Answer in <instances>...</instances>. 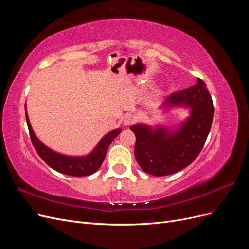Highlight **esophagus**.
<instances>
[{"label": "esophagus", "mask_w": 249, "mask_h": 249, "mask_svg": "<svg viewBox=\"0 0 249 249\" xmlns=\"http://www.w3.org/2000/svg\"><path fill=\"white\" fill-rule=\"evenodd\" d=\"M134 122H135V117H134L133 115H131V114L126 115V116L124 117V124H125V125H130V124H132Z\"/></svg>", "instance_id": "1"}]
</instances>
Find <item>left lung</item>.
<instances>
[{
	"label": "left lung",
	"mask_w": 249,
	"mask_h": 249,
	"mask_svg": "<svg viewBox=\"0 0 249 249\" xmlns=\"http://www.w3.org/2000/svg\"><path fill=\"white\" fill-rule=\"evenodd\" d=\"M160 108L163 111L184 108L189 111V116L171 127L146 124L130 127L136 136L134 154L139 166L156 177L172 175L196 159L214 117L212 97L200 79L197 84L167 96Z\"/></svg>",
	"instance_id": "obj_1"
}]
</instances>
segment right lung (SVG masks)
Returning a JSON list of instances; mask_svg holds the SVG:
<instances>
[{
	"label": "right lung",
	"mask_w": 249,
	"mask_h": 249,
	"mask_svg": "<svg viewBox=\"0 0 249 249\" xmlns=\"http://www.w3.org/2000/svg\"><path fill=\"white\" fill-rule=\"evenodd\" d=\"M25 110H26V119H27L28 129L30 132V137H31L33 146L37 152V154L39 155L41 159L46 162L51 168H53L58 172L64 173V175H67V176L84 177V176H90L92 175V173H94L103 164L111 142L118 134H120V132H122V129H115L107 133L100 140V142L97 143L96 146L92 149V152L89 153L86 156L63 155V154L57 153L55 150L48 147L38 139V137L36 136L32 129L31 124H30L26 105H25Z\"/></svg>",
	"instance_id": "1"
}]
</instances>
